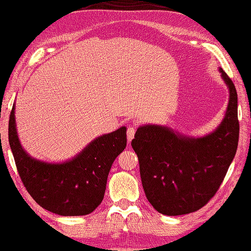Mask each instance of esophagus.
Returning <instances> with one entry per match:
<instances>
[{"label": "esophagus", "mask_w": 251, "mask_h": 251, "mask_svg": "<svg viewBox=\"0 0 251 251\" xmlns=\"http://www.w3.org/2000/svg\"><path fill=\"white\" fill-rule=\"evenodd\" d=\"M135 132H136V129L134 128V127H128V128H127V138H128V144H130V142H132V140L134 138Z\"/></svg>", "instance_id": "obj_1"}]
</instances>
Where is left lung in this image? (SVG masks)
Wrapping results in <instances>:
<instances>
[{
  "instance_id": "obj_1",
  "label": "left lung",
  "mask_w": 251,
  "mask_h": 251,
  "mask_svg": "<svg viewBox=\"0 0 251 251\" xmlns=\"http://www.w3.org/2000/svg\"><path fill=\"white\" fill-rule=\"evenodd\" d=\"M229 88L226 113L214 132L187 137L159 125L138 127L132 148L140 162L148 201L164 215L196 212L215 195L235 155L239 141L237 90L222 69Z\"/></svg>"
}]
</instances>
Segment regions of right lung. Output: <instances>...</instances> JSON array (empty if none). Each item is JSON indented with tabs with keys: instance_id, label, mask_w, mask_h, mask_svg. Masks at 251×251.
<instances>
[{
	"instance_id": "add662e5",
	"label": "right lung",
	"mask_w": 251,
	"mask_h": 251,
	"mask_svg": "<svg viewBox=\"0 0 251 251\" xmlns=\"http://www.w3.org/2000/svg\"><path fill=\"white\" fill-rule=\"evenodd\" d=\"M126 127L92 141L72 160L48 163L30 156L19 141L14 104L9 143L21 181L36 203L63 216L87 215L103 200L111 164L126 148Z\"/></svg>"
}]
</instances>
